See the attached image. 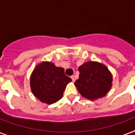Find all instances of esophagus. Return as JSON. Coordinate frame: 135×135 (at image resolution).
Returning a JSON list of instances; mask_svg holds the SVG:
<instances>
[{
    "label": "esophagus",
    "instance_id": "34e87169",
    "mask_svg": "<svg viewBox=\"0 0 135 135\" xmlns=\"http://www.w3.org/2000/svg\"><path fill=\"white\" fill-rule=\"evenodd\" d=\"M71 79H72V80H73V81H75V76H71Z\"/></svg>",
    "mask_w": 135,
    "mask_h": 135
}]
</instances>
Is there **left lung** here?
I'll return each instance as SVG.
<instances>
[{
  "label": "left lung",
  "instance_id": "1",
  "mask_svg": "<svg viewBox=\"0 0 135 135\" xmlns=\"http://www.w3.org/2000/svg\"><path fill=\"white\" fill-rule=\"evenodd\" d=\"M79 78L75 85L83 97L93 100L105 96L111 88L112 76L107 66L88 61L79 66Z\"/></svg>",
  "mask_w": 135,
  "mask_h": 135
}]
</instances>
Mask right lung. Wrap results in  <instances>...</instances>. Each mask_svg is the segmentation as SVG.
Returning <instances> with one entry per match:
<instances>
[{
    "mask_svg": "<svg viewBox=\"0 0 135 135\" xmlns=\"http://www.w3.org/2000/svg\"><path fill=\"white\" fill-rule=\"evenodd\" d=\"M71 80L63 68L46 61L35 68L31 76V88L39 100L51 104L62 97L66 85Z\"/></svg>",
    "mask_w": 135,
    "mask_h": 135,
    "instance_id": "right-lung-1",
    "label": "right lung"
}]
</instances>
